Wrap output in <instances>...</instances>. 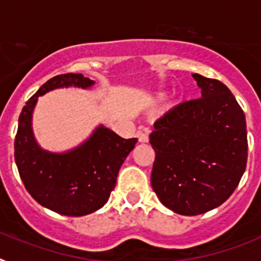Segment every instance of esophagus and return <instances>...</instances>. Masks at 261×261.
<instances>
[{"label": "esophagus", "mask_w": 261, "mask_h": 261, "mask_svg": "<svg viewBox=\"0 0 261 261\" xmlns=\"http://www.w3.org/2000/svg\"><path fill=\"white\" fill-rule=\"evenodd\" d=\"M137 135H138V139H139L140 143H147V142H148V134H147V133H143V131H139V133H138Z\"/></svg>", "instance_id": "obj_1"}]
</instances>
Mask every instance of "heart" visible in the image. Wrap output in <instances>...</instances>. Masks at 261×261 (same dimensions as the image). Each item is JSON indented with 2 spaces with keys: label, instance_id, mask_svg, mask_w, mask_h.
Wrapping results in <instances>:
<instances>
[{
  "label": "heart",
  "instance_id": "obj_1",
  "mask_svg": "<svg viewBox=\"0 0 261 261\" xmlns=\"http://www.w3.org/2000/svg\"><path fill=\"white\" fill-rule=\"evenodd\" d=\"M158 97L159 98H163V97H165V93H159Z\"/></svg>",
  "mask_w": 261,
  "mask_h": 261
}]
</instances>
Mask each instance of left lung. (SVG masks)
Listing matches in <instances>:
<instances>
[{
  "label": "left lung",
  "mask_w": 261,
  "mask_h": 261,
  "mask_svg": "<svg viewBox=\"0 0 261 261\" xmlns=\"http://www.w3.org/2000/svg\"><path fill=\"white\" fill-rule=\"evenodd\" d=\"M201 98L155 122L151 185L160 202L181 215L218 207L232 194L247 164L246 115L225 84L193 74Z\"/></svg>",
  "instance_id": "obj_1"
}]
</instances>
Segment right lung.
Listing matches in <instances>:
<instances>
[{
  "label": "right lung",
  "instance_id": "1",
  "mask_svg": "<svg viewBox=\"0 0 261 261\" xmlns=\"http://www.w3.org/2000/svg\"><path fill=\"white\" fill-rule=\"evenodd\" d=\"M93 85L94 81L81 73L52 77L27 101L18 119L14 158L24 188L36 202L62 215L83 217L101 209L138 142L99 124L85 142L65 152H51L38 144L33 131L38 97L60 88L88 89Z\"/></svg>",
  "mask_w": 261,
  "mask_h": 261
}]
</instances>
